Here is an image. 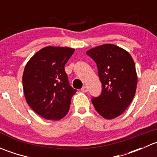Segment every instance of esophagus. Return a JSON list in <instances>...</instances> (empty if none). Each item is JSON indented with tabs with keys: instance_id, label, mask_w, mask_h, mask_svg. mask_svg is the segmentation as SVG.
Instances as JSON below:
<instances>
[{
	"instance_id": "obj_1",
	"label": "esophagus",
	"mask_w": 157,
	"mask_h": 157,
	"mask_svg": "<svg viewBox=\"0 0 157 157\" xmlns=\"http://www.w3.org/2000/svg\"><path fill=\"white\" fill-rule=\"evenodd\" d=\"M87 90H88V89L86 86H83V88L81 89V91L83 92V93H86V92H87Z\"/></svg>"
}]
</instances>
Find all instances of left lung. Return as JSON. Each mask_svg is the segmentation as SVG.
Wrapping results in <instances>:
<instances>
[{
    "label": "left lung",
    "mask_w": 157,
    "mask_h": 157,
    "mask_svg": "<svg viewBox=\"0 0 157 157\" xmlns=\"http://www.w3.org/2000/svg\"><path fill=\"white\" fill-rule=\"evenodd\" d=\"M96 62L102 85V93L92 102L98 113L106 119L121 115L136 93L137 75L134 60L124 49L104 44L86 52Z\"/></svg>",
    "instance_id": "8db88e82"
}]
</instances>
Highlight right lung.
Masks as SVG:
<instances>
[{"instance_id": "right-lung-1", "label": "right lung", "mask_w": 157, "mask_h": 157, "mask_svg": "<svg viewBox=\"0 0 157 157\" xmlns=\"http://www.w3.org/2000/svg\"><path fill=\"white\" fill-rule=\"evenodd\" d=\"M75 49L47 46L29 59L23 74V87L28 105L48 120H60L68 112L77 90L70 86L64 65Z\"/></svg>"}]
</instances>
